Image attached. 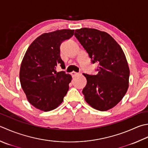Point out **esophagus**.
Listing matches in <instances>:
<instances>
[{"mask_svg":"<svg viewBox=\"0 0 148 148\" xmlns=\"http://www.w3.org/2000/svg\"><path fill=\"white\" fill-rule=\"evenodd\" d=\"M71 75H72V77H75L77 76L78 73H76V72H72V73H71Z\"/></svg>","mask_w":148,"mask_h":148,"instance_id":"34e87169","label":"esophagus"}]
</instances>
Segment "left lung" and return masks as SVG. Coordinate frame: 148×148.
<instances>
[{
	"mask_svg": "<svg viewBox=\"0 0 148 148\" xmlns=\"http://www.w3.org/2000/svg\"><path fill=\"white\" fill-rule=\"evenodd\" d=\"M74 36L88 54L92 63L97 62L96 75L83 74L87 83L83 89L86 103L100 111L112 108L128 88L130 69L123 49L106 32L82 28Z\"/></svg>",
	"mask_w": 148,
	"mask_h": 148,
	"instance_id": "8db88e82",
	"label": "left lung"
}]
</instances>
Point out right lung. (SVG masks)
Wrapping results in <instances>:
<instances>
[{
  "label": "right lung",
  "mask_w": 148,
  "mask_h": 148,
  "mask_svg": "<svg viewBox=\"0 0 148 148\" xmlns=\"http://www.w3.org/2000/svg\"><path fill=\"white\" fill-rule=\"evenodd\" d=\"M74 30L62 29L42 34L32 42L20 66V81L27 99L40 110H54L63 102L72 77L56 67L65 66L60 45Z\"/></svg>",
  "instance_id": "right-lung-1"
}]
</instances>
